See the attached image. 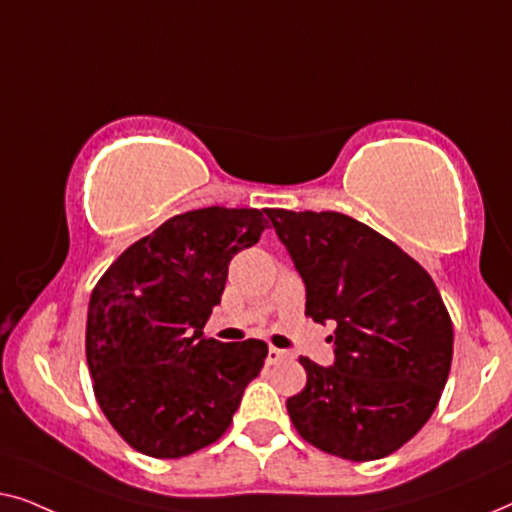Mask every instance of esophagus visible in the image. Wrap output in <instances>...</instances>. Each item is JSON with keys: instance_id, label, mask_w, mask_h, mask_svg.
Wrapping results in <instances>:
<instances>
[{"instance_id": "obj_1", "label": "esophagus", "mask_w": 512, "mask_h": 512, "mask_svg": "<svg viewBox=\"0 0 512 512\" xmlns=\"http://www.w3.org/2000/svg\"><path fill=\"white\" fill-rule=\"evenodd\" d=\"M293 359V354L291 352H286V349H275V347H270L268 349V361L270 366H277V363H284V361H291Z\"/></svg>"}]
</instances>
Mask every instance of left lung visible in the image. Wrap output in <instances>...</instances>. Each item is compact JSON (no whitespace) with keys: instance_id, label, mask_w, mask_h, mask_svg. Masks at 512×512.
<instances>
[{"instance_id":"8db88e82","label":"left lung","mask_w":512,"mask_h":512,"mask_svg":"<svg viewBox=\"0 0 512 512\" xmlns=\"http://www.w3.org/2000/svg\"><path fill=\"white\" fill-rule=\"evenodd\" d=\"M305 284V314L333 321V366L300 356L307 384L286 401L319 450L373 461L436 410L452 363V319L422 265L340 212L265 209Z\"/></svg>"}]
</instances>
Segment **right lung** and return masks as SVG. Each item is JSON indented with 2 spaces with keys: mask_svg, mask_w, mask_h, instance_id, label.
I'll use <instances>...</instances> for the list:
<instances>
[{
  "mask_svg": "<svg viewBox=\"0 0 512 512\" xmlns=\"http://www.w3.org/2000/svg\"><path fill=\"white\" fill-rule=\"evenodd\" d=\"M258 209L172 216L123 251L90 293L86 359L104 417L137 452L179 459L219 440L261 373L263 340L205 338L228 265L265 230Z\"/></svg>",
  "mask_w": 512,
  "mask_h": 512,
  "instance_id": "obj_1",
  "label": "right lung"
}]
</instances>
